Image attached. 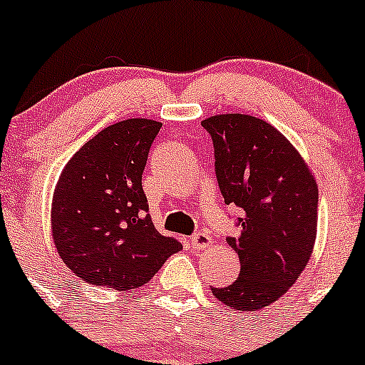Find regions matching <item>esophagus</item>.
<instances>
[{
    "label": "esophagus",
    "instance_id": "esophagus-1",
    "mask_svg": "<svg viewBox=\"0 0 365 365\" xmlns=\"http://www.w3.org/2000/svg\"><path fill=\"white\" fill-rule=\"evenodd\" d=\"M213 242H215L213 239H211L206 232H201V230L195 232V234L190 237V246L197 251L210 250V247L213 246Z\"/></svg>",
    "mask_w": 365,
    "mask_h": 365
}]
</instances>
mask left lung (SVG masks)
Masks as SVG:
<instances>
[{"label": "left lung", "instance_id": "1", "mask_svg": "<svg viewBox=\"0 0 365 365\" xmlns=\"http://www.w3.org/2000/svg\"><path fill=\"white\" fill-rule=\"evenodd\" d=\"M213 140L215 173L225 204L242 211L228 246L241 274L213 294L235 310H259L289 289L310 259L319 190L299 154L272 124L246 114L204 119Z\"/></svg>", "mask_w": 365, "mask_h": 365}]
</instances>
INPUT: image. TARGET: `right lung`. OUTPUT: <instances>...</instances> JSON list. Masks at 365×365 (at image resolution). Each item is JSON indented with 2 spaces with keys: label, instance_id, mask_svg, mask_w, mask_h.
Listing matches in <instances>:
<instances>
[{
  "label": "right lung",
  "instance_id": "add662e5",
  "mask_svg": "<svg viewBox=\"0 0 365 365\" xmlns=\"http://www.w3.org/2000/svg\"><path fill=\"white\" fill-rule=\"evenodd\" d=\"M163 124L126 119L90 138L63 168L53 194L51 230L60 258L79 279L135 289L182 250L155 230L142 173Z\"/></svg>",
  "mask_w": 365,
  "mask_h": 365
}]
</instances>
